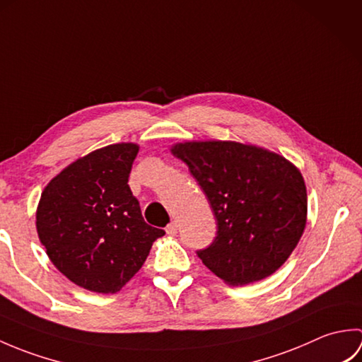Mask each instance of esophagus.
Listing matches in <instances>:
<instances>
[{
	"label": "esophagus",
	"mask_w": 362,
	"mask_h": 362,
	"mask_svg": "<svg viewBox=\"0 0 362 362\" xmlns=\"http://www.w3.org/2000/svg\"><path fill=\"white\" fill-rule=\"evenodd\" d=\"M166 233L171 235V236H174L177 233V222H171V224H168Z\"/></svg>",
	"instance_id": "34e87169"
}]
</instances>
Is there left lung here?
<instances>
[{"label": "left lung", "mask_w": 362, "mask_h": 362, "mask_svg": "<svg viewBox=\"0 0 362 362\" xmlns=\"http://www.w3.org/2000/svg\"><path fill=\"white\" fill-rule=\"evenodd\" d=\"M185 161L216 219V236L196 253L228 284L274 274L302 236L306 187L298 169L274 152L235 141L180 143Z\"/></svg>", "instance_id": "1"}]
</instances>
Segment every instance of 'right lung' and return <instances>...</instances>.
Instances as JSON below:
<instances>
[{"instance_id": "obj_1", "label": "right lung", "mask_w": 362, "mask_h": 362, "mask_svg": "<svg viewBox=\"0 0 362 362\" xmlns=\"http://www.w3.org/2000/svg\"><path fill=\"white\" fill-rule=\"evenodd\" d=\"M136 153L132 143L105 146L65 168L42 193L38 238L52 264L81 288L119 291L165 235L146 224L129 188Z\"/></svg>"}]
</instances>
